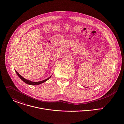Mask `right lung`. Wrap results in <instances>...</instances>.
Here are the masks:
<instances>
[{"instance_id":"right-lung-1","label":"right lung","mask_w":124,"mask_h":124,"mask_svg":"<svg viewBox=\"0 0 124 124\" xmlns=\"http://www.w3.org/2000/svg\"><path fill=\"white\" fill-rule=\"evenodd\" d=\"M16 74L17 75V76H18L19 77V78H20L23 81H24L25 83H26V84H29V85H39V84H41V83H44V82H45V81H46V80H47L51 77V76H50V77H49L48 78H47V79H45V80H43V81H38V82H33V81H30V80H28L26 79L25 78H23L22 76H21L18 73H17V72L16 71Z\"/></svg>"}]
</instances>
